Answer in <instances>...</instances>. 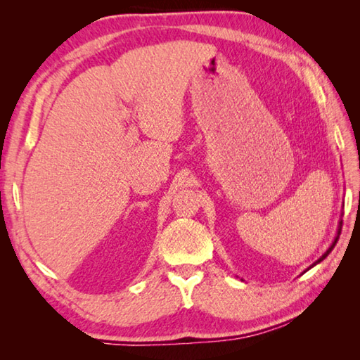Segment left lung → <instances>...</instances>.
<instances>
[{
  "instance_id": "left-lung-1",
  "label": "left lung",
  "mask_w": 360,
  "mask_h": 360,
  "mask_svg": "<svg viewBox=\"0 0 360 360\" xmlns=\"http://www.w3.org/2000/svg\"><path fill=\"white\" fill-rule=\"evenodd\" d=\"M341 224H343V222H340V227H338V233H337V236H335V240H333V243H332V245H330V248H328V249H327V251H326L324 254H322V257H319L318 260H316V262H314V264H313L311 266H314V265H318V264H319V262H322V260H324V259L327 257V255L332 252V249L335 248V245H337V241H338V238H340V233H341ZM311 266H309V268H311Z\"/></svg>"
}]
</instances>
